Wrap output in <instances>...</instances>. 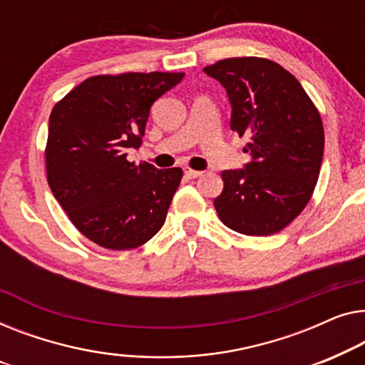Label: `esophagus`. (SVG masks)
<instances>
[{"mask_svg":"<svg viewBox=\"0 0 365 365\" xmlns=\"http://www.w3.org/2000/svg\"><path fill=\"white\" fill-rule=\"evenodd\" d=\"M203 172L200 170H192V168H185V175H187L188 178H198L200 175H202Z\"/></svg>","mask_w":365,"mask_h":365,"instance_id":"34e87169","label":"esophagus"}]
</instances>
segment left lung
<instances>
[{
    "label": "left lung",
    "instance_id": "obj_1",
    "mask_svg": "<svg viewBox=\"0 0 365 365\" xmlns=\"http://www.w3.org/2000/svg\"><path fill=\"white\" fill-rule=\"evenodd\" d=\"M203 73L227 91L230 127L248 137L243 168L223 170L215 198L228 228L248 236L274 235L309 202L324 155L319 112L294 76L261 58H232Z\"/></svg>",
    "mask_w": 365,
    "mask_h": 365
}]
</instances>
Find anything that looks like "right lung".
Returning <instances> with one entry per match:
<instances>
[{
	"mask_svg": "<svg viewBox=\"0 0 365 365\" xmlns=\"http://www.w3.org/2000/svg\"><path fill=\"white\" fill-rule=\"evenodd\" d=\"M183 73L96 76L69 92L49 117L48 183L79 232L109 250L147 243L167 218L182 168L127 160L145 133L150 107Z\"/></svg>",
	"mask_w": 365,
	"mask_h": 365,
	"instance_id": "right-lung-1",
	"label": "right lung"
}]
</instances>
